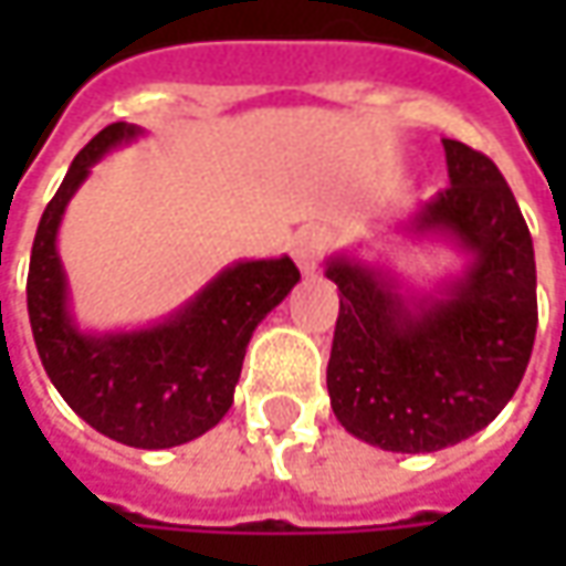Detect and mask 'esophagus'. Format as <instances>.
Listing matches in <instances>:
<instances>
[{
  "label": "esophagus",
  "mask_w": 566,
  "mask_h": 566,
  "mask_svg": "<svg viewBox=\"0 0 566 566\" xmlns=\"http://www.w3.org/2000/svg\"><path fill=\"white\" fill-rule=\"evenodd\" d=\"M324 245H327V239H324L321 229H298L293 235V242H290V251H293L298 271L315 273L317 261H321V254H324Z\"/></svg>",
  "instance_id": "obj_1"
}]
</instances>
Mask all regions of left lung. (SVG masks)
Listing matches in <instances>:
<instances>
[{"instance_id":"1","label":"left lung","mask_w":566,"mask_h":566,"mask_svg":"<svg viewBox=\"0 0 566 566\" xmlns=\"http://www.w3.org/2000/svg\"><path fill=\"white\" fill-rule=\"evenodd\" d=\"M450 188L402 223L469 261L434 293L356 254L327 258L339 317L327 390L339 424L394 453H434L494 422L533 356L535 251L511 186L485 154L444 138Z\"/></svg>"}]
</instances>
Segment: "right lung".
<instances>
[{
	"label": "right lung",
	"mask_w": 566,
	"mask_h": 566,
	"mask_svg": "<svg viewBox=\"0 0 566 566\" xmlns=\"http://www.w3.org/2000/svg\"><path fill=\"white\" fill-rule=\"evenodd\" d=\"M138 135V125L113 122L72 160L33 235L28 315L46 375L84 422L119 444L164 450L201 438L227 416L251 334L293 293L298 271L286 254L235 261L157 324L81 331L55 235L91 166Z\"/></svg>",
	"instance_id": "obj_1"
}]
</instances>
